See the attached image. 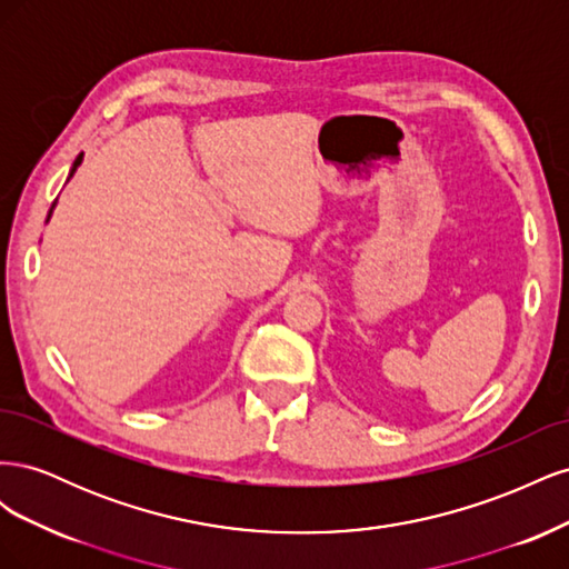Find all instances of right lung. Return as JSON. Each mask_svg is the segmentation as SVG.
<instances>
[{"label": "right lung", "mask_w": 569, "mask_h": 569, "mask_svg": "<svg viewBox=\"0 0 569 569\" xmlns=\"http://www.w3.org/2000/svg\"><path fill=\"white\" fill-rule=\"evenodd\" d=\"M80 161H82V153H80V157L73 161V168H71V176H68V178H73V173H76V170H78V166H80ZM54 206H57V201L54 203H51V209H49V216H51V211H54ZM47 216V218H49Z\"/></svg>", "instance_id": "obj_1"}]
</instances>
